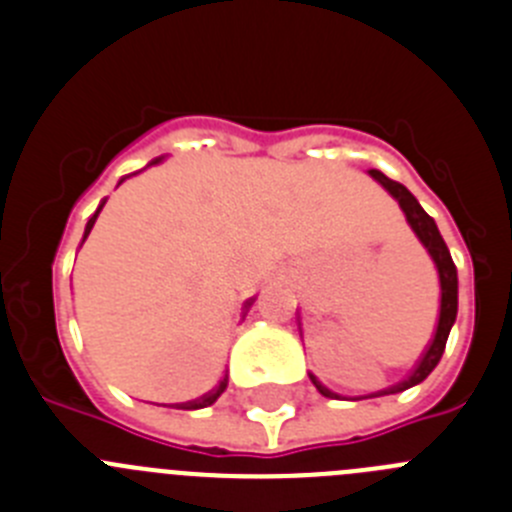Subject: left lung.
Wrapping results in <instances>:
<instances>
[{"label": "left lung", "mask_w": 512, "mask_h": 512, "mask_svg": "<svg viewBox=\"0 0 512 512\" xmlns=\"http://www.w3.org/2000/svg\"><path fill=\"white\" fill-rule=\"evenodd\" d=\"M370 176L375 178L377 183H382V186L388 188L390 196H395L400 204V209H403L405 219H408V224H411V229L416 232V237L421 239L423 247L428 250V255L434 257L436 262V270H439V280H441V313H439V324H436V334L434 339H431V344L426 347V352H423V357L418 359L416 370L411 372V377L403 382H398V385H393V388L388 390H380V393L375 395H390V393H403V390L413 388V385H418V382L426 380L428 375H431V370H434L436 365H439L441 354H444V347H446V339H449V331L451 326H454V319H457V288H459V280H457V265H454V260H451L449 255V247H446L444 237L439 234V227H436V222L431 219V216L423 211V206L418 204L416 196H413L408 188L403 186V183L398 181H390L385 173H380V170H370ZM311 382L316 385V390H319L324 398H339L336 393H331L326 385H321L319 380L313 375Z\"/></svg>", "instance_id": "obj_1"}]
</instances>
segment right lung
I'll list each match as a JSON object with an SVG mask.
<instances>
[{
  "label": "right lung",
  "mask_w": 512,
  "mask_h": 512,
  "mask_svg": "<svg viewBox=\"0 0 512 512\" xmlns=\"http://www.w3.org/2000/svg\"><path fill=\"white\" fill-rule=\"evenodd\" d=\"M158 160H160V158H155L153 163H158ZM101 206H104V204H101ZM101 206H99V209H96V214L91 216V219H89V224H86L84 239L89 237V232H91V227H94V222H96V216H99ZM252 301H255V298H250V301L245 303V308H250V306H252ZM227 382H229V377L224 375L222 380H219V385H216L214 390H209V393H206V395H201V398H196V400H188V403H176V408H186V411H196V408H206V405H211V403H214V400L219 398V395H222L224 390H227Z\"/></svg>",
  "instance_id": "right-lung-1"
}]
</instances>
